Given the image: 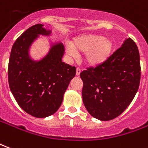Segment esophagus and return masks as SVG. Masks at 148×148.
<instances>
[{
  "instance_id": "1",
  "label": "esophagus",
  "mask_w": 148,
  "mask_h": 148,
  "mask_svg": "<svg viewBox=\"0 0 148 148\" xmlns=\"http://www.w3.org/2000/svg\"><path fill=\"white\" fill-rule=\"evenodd\" d=\"M80 72H81V69H79V68H77V69H76V76H79Z\"/></svg>"
}]
</instances>
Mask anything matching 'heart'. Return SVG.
<instances>
[{"label":"heart","instance_id":"b5f03b06","mask_svg":"<svg viewBox=\"0 0 148 148\" xmlns=\"http://www.w3.org/2000/svg\"><path fill=\"white\" fill-rule=\"evenodd\" d=\"M113 49L112 41L102 35L86 34L74 39L72 45H69L67 50L70 56L76 57L77 52H86V61L90 65L97 66L109 58Z\"/></svg>","mask_w":148,"mask_h":148}]
</instances>
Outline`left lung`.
<instances>
[{
	"label": "left lung",
	"instance_id": "left-lung-1",
	"mask_svg": "<svg viewBox=\"0 0 148 148\" xmlns=\"http://www.w3.org/2000/svg\"><path fill=\"white\" fill-rule=\"evenodd\" d=\"M83 102L94 118L108 121L122 114L139 89L141 68L139 52L132 39L96 68L80 73Z\"/></svg>",
	"mask_w": 148,
	"mask_h": 148
}]
</instances>
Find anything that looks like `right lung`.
<instances>
[{"mask_svg":"<svg viewBox=\"0 0 148 148\" xmlns=\"http://www.w3.org/2000/svg\"><path fill=\"white\" fill-rule=\"evenodd\" d=\"M50 30L37 24L23 32L12 45L8 67L10 90L19 106L36 118H45L59 109L76 67L62 62L64 48L53 45L40 61L30 58L29 49L38 35L49 36Z\"/></svg>","mask_w":148,"mask_h":148,"instance_id":"right-lung-1","label":"right lung"}]
</instances>
